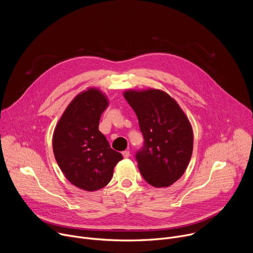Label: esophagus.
<instances>
[{"instance_id":"obj_1","label":"esophagus","mask_w":253,"mask_h":253,"mask_svg":"<svg viewBox=\"0 0 253 253\" xmlns=\"http://www.w3.org/2000/svg\"><path fill=\"white\" fill-rule=\"evenodd\" d=\"M122 155H123V157H124V158H128V157L130 156V152H129V151H127V150H125V151H123V152H122Z\"/></svg>"}]
</instances>
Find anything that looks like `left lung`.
<instances>
[{
	"instance_id": "left-lung-1",
	"label": "left lung",
	"mask_w": 253,
	"mask_h": 253,
	"mask_svg": "<svg viewBox=\"0 0 253 253\" xmlns=\"http://www.w3.org/2000/svg\"><path fill=\"white\" fill-rule=\"evenodd\" d=\"M144 138L135 154L141 175L154 187H167L183 175L193 150L191 125L167 93L149 89L126 91Z\"/></svg>"
}]
</instances>
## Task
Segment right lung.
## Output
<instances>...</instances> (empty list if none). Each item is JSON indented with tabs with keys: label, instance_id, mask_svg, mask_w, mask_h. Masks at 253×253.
Returning <instances> with one entry per match:
<instances>
[{
	"label": "right lung",
	"instance_id": "right-lung-1",
	"mask_svg": "<svg viewBox=\"0 0 253 253\" xmlns=\"http://www.w3.org/2000/svg\"><path fill=\"white\" fill-rule=\"evenodd\" d=\"M97 89L77 95L66 108L53 135L56 161L69 181L86 191L105 187L116 164L123 159L99 131V121L108 107Z\"/></svg>",
	"mask_w": 253,
	"mask_h": 253
}]
</instances>
